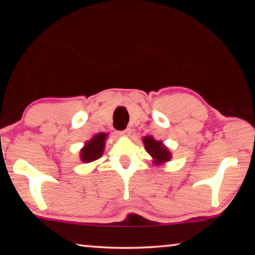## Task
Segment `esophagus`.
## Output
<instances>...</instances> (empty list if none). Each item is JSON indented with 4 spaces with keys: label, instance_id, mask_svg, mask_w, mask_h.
Returning a JSON list of instances; mask_svg holds the SVG:
<instances>
[{
    "label": "esophagus",
    "instance_id": "esophagus-1",
    "mask_svg": "<svg viewBox=\"0 0 255 255\" xmlns=\"http://www.w3.org/2000/svg\"><path fill=\"white\" fill-rule=\"evenodd\" d=\"M130 132H131V130L130 129H125V130H122V131H119V135L120 136H125V137H128L129 135H130Z\"/></svg>",
    "mask_w": 255,
    "mask_h": 255
}]
</instances>
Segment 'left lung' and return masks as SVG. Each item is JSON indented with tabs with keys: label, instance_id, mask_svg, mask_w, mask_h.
I'll use <instances>...</instances> for the list:
<instances>
[{
	"label": "left lung",
	"instance_id": "8db88e82",
	"mask_svg": "<svg viewBox=\"0 0 255 255\" xmlns=\"http://www.w3.org/2000/svg\"><path fill=\"white\" fill-rule=\"evenodd\" d=\"M146 152L152 156L153 164L156 166L165 164L172 158V153L162 140H156L153 136H145L141 138Z\"/></svg>",
	"mask_w": 255,
	"mask_h": 255
}]
</instances>
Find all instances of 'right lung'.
<instances>
[{
	"label": "right lung",
	"mask_w": 255,
	"mask_h": 255,
	"mask_svg": "<svg viewBox=\"0 0 255 255\" xmlns=\"http://www.w3.org/2000/svg\"><path fill=\"white\" fill-rule=\"evenodd\" d=\"M108 133L99 132L96 133L91 139L85 141L84 146L80 150V159L83 163H91L102 156L105 152L106 140Z\"/></svg>",
	"instance_id": "1"
}]
</instances>
